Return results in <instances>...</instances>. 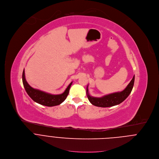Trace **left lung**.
I'll return each instance as SVG.
<instances>
[{
	"instance_id": "1",
	"label": "left lung",
	"mask_w": 159,
	"mask_h": 159,
	"mask_svg": "<svg viewBox=\"0 0 159 159\" xmlns=\"http://www.w3.org/2000/svg\"><path fill=\"white\" fill-rule=\"evenodd\" d=\"M134 83V75L126 89L121 92L113 93L109 95H105L102 97H93L90 95L89 93L88 86L87 87V95L90 102L99 107H110L115 106L122 103L131 93Z\"/></svg>"
}]
</instances>
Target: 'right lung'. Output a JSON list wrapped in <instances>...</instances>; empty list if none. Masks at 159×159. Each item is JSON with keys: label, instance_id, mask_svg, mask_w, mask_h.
I'll return each mask as SVG.
<instances>
[{"label": "right lung", "instance_id": "1", "mask_svg": "<svg viewBox=\"0 0 159 159\" xmlns=\"http://www.w3.org/2000/svg\"><path fill=\"white\" fill-rule=\"evenodd\" d=\"M22 81L25 89L30 97L34 102L46 107H54L62 103L67 98L69 92V89L72 84V82L62 93L59 95H52L32 88L26 80L24 70L22 74Z\"/></svg>", "mask_w": 159, "mask_h": 159}]
</instances>
